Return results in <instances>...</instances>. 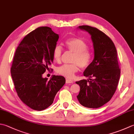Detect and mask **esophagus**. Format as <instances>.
<instances>
[{
    "label": "esophagus",
    "instance_id": "esophagus-1",
    "mask_svg": "<svg viewBox=\"0 0 134 134\" xmlns=\"http://www.w3.org/2000/svg\"><path fill=\"white\" fill-rule=\"evenodd\" d=\"M65 82H66V83H71L73 82H72V80H69V79H66V81H65Z\"/></svg>",
    "mask_w": 134,
    "mask_h": 134
}]
</instances>
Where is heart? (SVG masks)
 I'll return each mask as SVG.
<instances>
[{
    "label": "heart",
    "instance_id": "1",
    "mask_svg": "<svg viewBox=\"0 0 134 134\" xmlns=\"http://www.w3.org/2000/svg\"><path fill=\"white\" fill-rule=\"evenodd\" d=\"M65 46L69 51L74 54L71 64H64L57 70L59 74L68 78L74 77L78 71L79 66L85 69L89 66L92 60V53L88 49V44L82 39L78 38L69 39L65 41ZM62 49L60 46H55L53 50V57L57 62H60L62 58Z\"/></svg>",
    "mask_w": 134,
    "mask_h": 134
}]
</instances>
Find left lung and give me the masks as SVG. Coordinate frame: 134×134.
Here are the masks:
<instances>
[{"label": "left lung", "mask_w": 134, "mask_h": 134, "mask_svg": "<svg viewBox=\"0 0 134 134\" xmlns=\"http://www.w3.org/2000/svg\"><path fill=\"white\" fill-rule=\"evenodd\" d=\"M78 28L91 35L94 59L83 72L88 79L76 82L80 86L77 98L83 106L98 108L110 100L119 83L120 69L116 48L111 39L96 28L89 25Z\"/></svg>", "instance_id": "8db88e82"}]
</instances>
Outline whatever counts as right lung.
I'll list each match as a JSON object with an SVG mask.
<instances>
[{"label": "right lung", "instance_id": "right-lung-1", "mask_svg": "<svg viewBox=\"0 0 134 134\" xmlns=\"http://www.w3.org/2000/svg\"><path fill=\"white\" fill-rule=\"evenodd\" d=\"M59 38L51 28L39 27L26 35L15 51L12 80L21 100L33 110L41 111L51 106L65 83L63 76L53 75L49 80L42 77L53 61Z\"/></svg>", "mask_w": 134, "mask_h": 134}]
</instances>
